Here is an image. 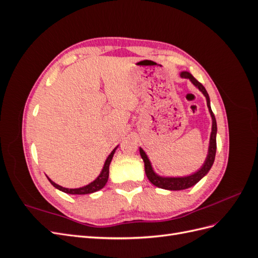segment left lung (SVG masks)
<instances>
[{
  "label": "left lung",
  "instance_id": "8db88e82",
  "mask_svg": "<svg viewBox=\"0 0 258 258\" xmlns=\"http://www.w3.org/2000/svg\"><path fill=\"white\" fill-rule=\"evenodd\" d=\"M181 77L183 79H188L196 87L204 93V96L207 99V105L209 107V112L211 114V117H212V131H211V137H210V145H209V152L207 155V159L205 161L202 167L195 172L191 175L188 176H182V177H163L159 176L158 174H156L154 172V170L152 168L151 161L148 159L146 156L145 152L140 147V155L144 161V168H145V173L147 178L150 179V182L154 184L155 186L159 187V188L163 189H168V190H182L189 188V187L194 186L195 184H197L200 179L204 177L211 169V167L213 166V162L215 159V154H216V132H217V126H216V119L215 116L211 110V105H210V98L206 88L204 87V85L199 83L195 77L189 73V72H181Z\"/></svg>",
  "mask_w": 258,
  "mask_h": 258
}]
</instances>
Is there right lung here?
Instances as JSON below:
<instances>
[{"instance_id":"add662e5","label":"right lung","mask_w":258,"mask_h":258,"mask_svg":"<svg viewBox=\"0 0 258 258\" xmlns=\"http://www.w3.org/2000/svg\"><path fill=\"white\" fill-rule=\"evenodd\" d=\"M117 147H118V146H116L114 150L112 151V153L108 155V157L106 158V160L104 162L103 169H102V171H101V173L99 174V176L95 179V181L91 182L88 185H86L84 187H80V188H66V187H62V186L56 184L54 182H52L48 176H47V178L49 179V182L51 183V185L53 187H56L57 189L63 191V192H67V194H71V195H87V194L98 191L101 188H103V187L106 184V182H107L108 173H110V163L112 161V158H113L114 153H115Z\"/></svg>"}]
</instances>
